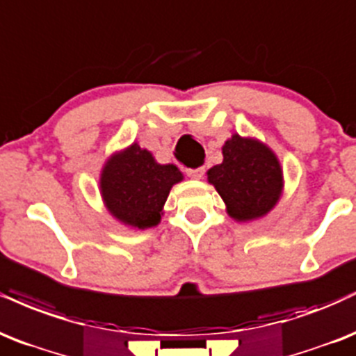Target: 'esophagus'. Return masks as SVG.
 Instances as JSON below:
<instances>
[{
	"label": "esophagus",
	"mask_w": 356,
	"mask_h": 356,
	"mask_svg": "<svg viewBox=\"0 0 356 356\" xmlns=\"http://www.w3.org/2000/svg\"><path fill=\"white\" fill-rule=\"evenodd\" d=\"M186 175L190 178H195V179H202L203 175H204V168L203 166H198V168H188L186 170Z\"/></svg>",
	"instance_id": "obj_1"
}]
</instances>
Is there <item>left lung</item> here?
Here are the masks:
<instances>
[{
  "label": "left lung",
  "instance_id": "obj_1",
  "mask_svg": "<svg viewBox=\"0 0 356 356\" xmlns=\"http://www.w3.org/2000/svg\"><path fill=\"white\" fill-rule=\"evenodd\" d=\"M223 161L208 170V181L235 221L263 218L277 207L283 191V170L273 149L257 138L238 133L225 141Z\"/></svg>",
  "mask_w": 356,
  "mask_h": 356
}]
</instances>
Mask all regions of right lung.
I'll return each mask as SVG.
<instances>
[{
    "label": "right lung",
    "mask_w": 356,
    "mask_h": 356,
    "mask_svg": "<svg viewBox=\"0 0 356 356\" xmlns=\"http://www.w3.org/2000/svg\"><path fill=\"white\" fill-rule=\"evenodd\" d=\"M183 181L177 165H160L138 143L113 153L99 175V193L113 218L135 229L160 223L173 185Z\"/></svg>",
    "instance_id": "add662e5"
}]
</instances>
